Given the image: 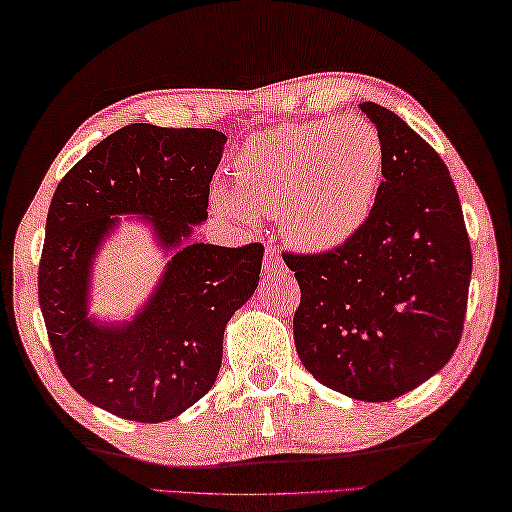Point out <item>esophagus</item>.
I'll use <instances>...</instances> for the list:
<instances>
[{"mask_svg":"<svg viewBox=\"0 0 512 512\" xmlns=\"http://www.w3.org/2000/svg\"><path fill=\"white\" fill-rule=\"evenodd\" d=\"M263 265H265V271H267V274H269V271H280V269H285L283 258H280V254L276 252V247H271V245H267V249H265Z\"/></svg>","mask_w":512,"mask_h":512,"instance_id":"esophagus-1","label":"esophagus"}]
</instances>
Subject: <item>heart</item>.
Listing matches in <instances>:
<instances>
[{
	"mask_svg": "<svg viewBox=\"0 0 512 512\" xmlns=\"http://www.w3.org/2000/svg\"><path fill=\"white\" fill-rule=\"evenodd\" d=\"M384 172V145L362 117L320 119L254 134L234 161V185H214L218 214L249 223L278 216L311 252L347 241L367 223Z\"/></svg>",
	"mask_w": 512,
	"mask_h": 512,
	"instance_id": "heart-1",
	"label": "heart"
}]
</instances>
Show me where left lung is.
<instances>
[{
    "label": "left lung",
    "instance_id": "8db88e82",
    "mask_svg": "<svg viewBox=\"0 0 512 512\" xmlns=\"http://www.w3.org/2000/svg\"><path fill=\"white\" fill-rule=\"evenodd\" d=\"M384 145L373 210L320 254L285 252L300 305V362L325 387L389 402L451 360L464 329L473 254L446 163L398 114L362 103Z\"/></svg>",
    "mask_w": 512,
    "mask_h": 512
}]
</instances>
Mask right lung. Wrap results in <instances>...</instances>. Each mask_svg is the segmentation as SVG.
Returning a JSON list of instances; mask_svg holds the SVG:
<instances>
[{
    "label": "right lung",
    "instance_id": "obj_1",
    "mask_svg": "<svg viewBox=\"0 0 512 512\" xmlns=\"http://www.w3.org/2000/svg\"><path fill=\"white\" fill-rule=\"evenodd\" d=\"M227 137L210 128L132 123L59 181L39 260V307L57 367L81 398L134 422L190 409L221 369L229 318L258 287L265 247L192 243ZM137 213L177 249L149 305L128 326L87 320L89 263L110 215Z\"/></svg>",
    "mask_w": 512,
    "mask_h": 512
}]
</instances>
